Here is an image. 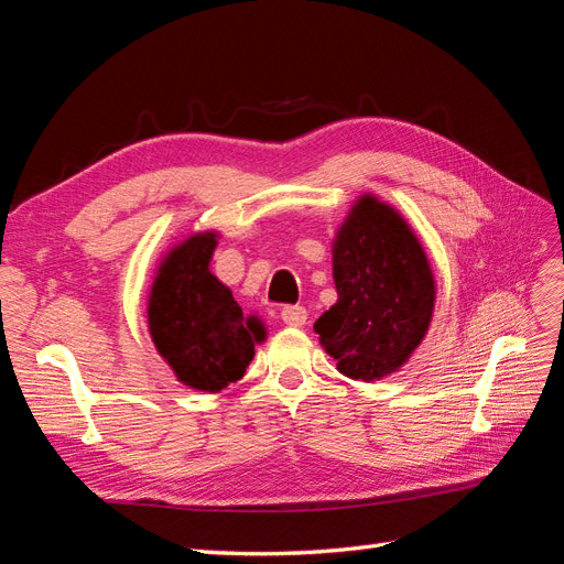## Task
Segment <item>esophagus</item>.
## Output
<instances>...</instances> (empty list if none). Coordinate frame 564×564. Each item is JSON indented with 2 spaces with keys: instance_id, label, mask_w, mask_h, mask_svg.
<instances>
[{
  "instance_id": "34e87169",
  "label": "esophagus",
  "mask_w": 564,
  "mask_h": 564,
  "mask_svg": "<svg viewBox=\"0 0 564 564\" xmlns=\"http://www.w3.org/2000/svg\"><path fill=\"white\" fill-rule=\"evenodd\" d=\"M305 319H308V311L303 305H286V308H282V322L286 327H303Z\"/></svg>"
}]
</instances>
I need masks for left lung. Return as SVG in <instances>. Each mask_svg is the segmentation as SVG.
<instances>
[{
    "instance_id": "8db88e82",
    "label": "left lung",
    "mask_w": 564,
    "mask_h": 564,
    "mask_svg": "<svg viewBox=\"0 0 564 564\" xmlns=\"http://www.w3.org/2000/svg\"><path fill=\"white\" fill-rule=\"evenodd\" d=\"M336 303L315 322L319 346L355 381L400 371L429 334L437 286L429 256L388 202L365 193L332 242Z\"/></svg>"
}]
</instances>
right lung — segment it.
I'll use <instances>...</instances> for the list:
<instances>
[{"label": "right lung", "mask_w": 564, "mask_h": 564, "mask_svg": "<svg viewBox=\"0 0 564 564\" xmlns=\"http://www.w3.org/2000/svg\"><path fill=\"white\" fill-rule=\"evenodd\" d=\"M218 230H199L166 249L148 292V332L187 388L218 392L240 381L265 340L259 315H245L209 263Z\"/></svg>", "instance_id": "1"}]
</instances>
